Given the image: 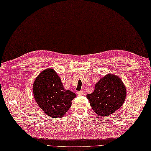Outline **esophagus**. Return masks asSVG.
<instances>
[{
	"mask_svg": "<svg viewBox=\"0 0 151 151\" xmlns=\"http://www.w3.org/2000/svg\"><path fill=\"white\" fill-rule=\"evenodd\" d=\"M77 95L78 96H83L84 95V92L82 91H77Z\"/></svg>",
	"mask_w": 151,
	"mask_h": 151,
	"instance_id": "esophagus-1",
	"label": "esophagus"
}]
</instances>
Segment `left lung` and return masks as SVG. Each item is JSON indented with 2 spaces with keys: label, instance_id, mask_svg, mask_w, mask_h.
<instances>
[{
  "label": "left lung",
  "instance_id": "8db88e82",
  "mask_svg": "<svg viewBox=\"0 0 151 151\" xmlns=\"http://www.w3.org/2000/svg\"><path fill=\"white\" fill-rule=\"evenodd\" d=\"M86 96L94 112L105 117L117 111L123 104L126 89L119 77L109 74L99 80L94 91Z\"/></svg>",
  "mask_w": 151,
  "mask_h": 151
}]
</instances>
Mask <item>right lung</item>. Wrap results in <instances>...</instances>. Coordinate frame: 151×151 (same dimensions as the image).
<instances>
[{
	"label": "right lung",
	"instance_id": "obj_1",
	"mask_svg": "<svg viewBox=\"0 0 151 151\" xmlns=\"http://www.w3.org/2000/svg\"><path fill=\"white\" fill-rule=\"evenodd\" d=\"M33 93L37 104L51 117H63L76 97L74 93L65 89L57 73L47 68L37 77L33 84Z\"/></svg>",
	"mask_w": 151,
	"mask_h": 151
}]
</instances>
